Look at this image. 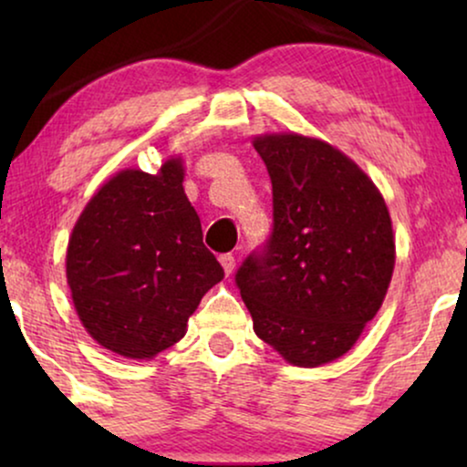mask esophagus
Here are the masks:
<instances>
[{
  "label": "esophagus",
  "mask_w": 467,
  "mask_h": 467,
  "mask_svg": "<svg viewBox=\"0 0 467 467\" xmlns=\"http://www.w3.org/2000/svg\"><path fill=\"white\" fill-rule=\"evenodd\" d=\"M219 261H221V265H223V270H225V274H232V272H234V267H235V257H234L232 253L221 254Z\"/></svg>",
  "instance_id": "1"
}]
</instances>
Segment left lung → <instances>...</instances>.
<instances>
[{
  "mask_svg": "<svg viewBox=\"0 0 467 467\" xmlns=\"http://www.w3.org/2000/svg\"><path fill=\"white\" fill-rule=\"evenodd\" d=\"M272 181V234L235 272L261 340L299 368L342 357L387 296L395 242L374 182L334 146L254 140Z\"/></svg>",
  "mask_w": 467,
  "mask_h": 467,
  "instance_id": "1",
  "label": "left lung"
}]
</instances>
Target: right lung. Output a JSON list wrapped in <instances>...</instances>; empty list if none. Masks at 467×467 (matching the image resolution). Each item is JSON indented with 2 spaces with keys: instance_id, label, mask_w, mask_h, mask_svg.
I'll use <instances>...</instances> for the list:
<instances>
[{
  "instance_id": "1",
  "label": "right lung",
  "mask_w": 467,
  "mask_h": 467,
  "mask_svg": "<svg viewBox=\"0 0 467 467\" xmlns=\"http://www.w3.org/2000/svg\"><path fill=\"white\" fill-rule=\"evenodd\" d=\"M181 159L157 176L125 170L82 210L67 244V285L101 347L150 359L181 340L202 297L225 272L203 246L182 189Z\"/></svg>"
}]
</instances>
